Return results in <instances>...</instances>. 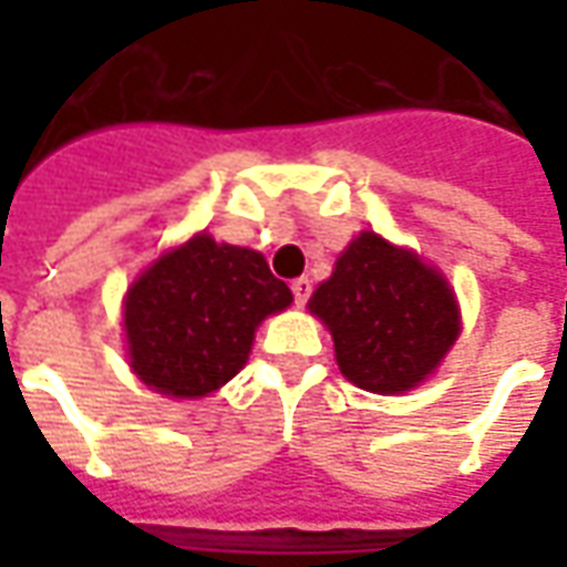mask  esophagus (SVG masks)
I'll return each instance as SVG.
<instances>
[{
  "instance_id": "34e87169",
  "label": "esophagus",
  "mask_w": 567,
  "mask_h": 567,
  "mask_svg": "<svg viewBox=\"0 0 567 567\" xmlns=\"http://www.w3.org/2000/svg\"><path fill=\"white\" fill-rule=\"evenodd\" d=\"M291 295H295L297 307H307V300L312 297V282H309L307 276H300L291 282Z\"/></svg>"
}]
</instances>
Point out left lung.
<instances>
[{"mask_svg": "<svg viewBox=\"0 0 567 567\" xmlns=\"http://www.w3.org/2000/svg\"><path fill=\"white\" fill-rule=\"evenodd\" d=\"M309 309L328 324L343 377L364 392H410L458 337L446 279L370 230L340 255Z\"/></svg>", "mask_w": 567, "mask_h": 567, "instance_id": "8db88e82", "label": "left lung"}]
</instances>
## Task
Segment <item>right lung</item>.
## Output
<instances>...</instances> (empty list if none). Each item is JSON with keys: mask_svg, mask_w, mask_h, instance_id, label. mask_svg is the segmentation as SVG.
Masks as SVG:
<instances>
[{"mask_svg": "<svg viewBox=\"0 0 567 567\" xmlns=\"http://www.w3.org/2000/svg\"><path fill=\"white\" fill-rule=\"evenodd\" d=\"M288 303L291 291L264 255L199 234L130 285V364L161 394L203 398L234 380L255 328Z\"/></svg>", "mask_w": 567, "mask_h": 567, "instance_id": "1", "label": "right lung"}]
</instances>
